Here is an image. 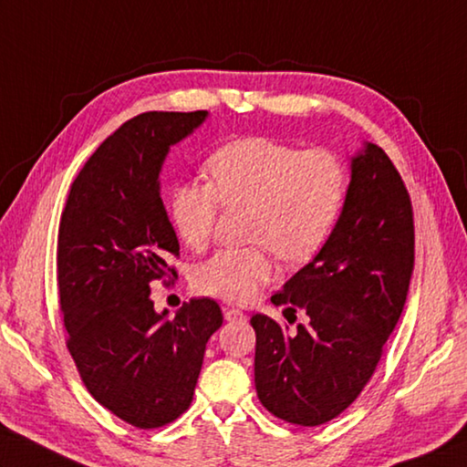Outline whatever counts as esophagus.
<instances>
[{
  "label": "esophagus",
  "instance_id": "obj_1",
  "mask_svg": "<svg viewBox=\"0 0 467 467\" xmlns=\"http://www.w3.org/2000/svg\"><path fill=\"white\" fill-rule=\"evenodd\" d=\"M224 319H226V322H231V324H243V322H246V314L241 312V309L231 307V309H226V312H224Z\"/></svg>",
  "mask_w": 467,
  "mask_h": 467
}]
</instances>
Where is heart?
Wrapping results in <instances>:
<instances>
[{"label": "heart", "mask_w": 467, "mask_h": 467, "mask_svg": "<svg viewBox=\"0 0 467 467\" xmlns=\"http://www.w3.org/2000/svg\"><path fill=\"white\" fill-rule=\"evenodd\" d=\"M208 184L182 180L171 188L168 214L180 241L204 249L218 206L249 204L254 246H228L194 273L200 294L249 304L273 277L269 249L287 263L319 251L332 233L346 192V171L332 151H299L269 137H241L204 161Z\"/></svg>", "instance_id": "1"}]
</instances>
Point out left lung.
Masks as SVG:
<instances>
[{
	"label": "left lung",
	"mask_w": 467,
	"mask_h": 467,
	"mask_svg": "<svg viewBox=\"0 0 467 467\" xmlns=\"http://www.w3.org/2000/svg\"><path fill=\"white\" fill-rule=\"evenodd\" d=\"M415 259L413 208L389 155L364 141L350 158V184L322 249L273 306L304 309L289 332L265 314L257 334L254 387L263 407L287 423L316 427L354 403L403 312Z\"/></svg>",
	"instance_id": "left-lung-1"
}]
</instances>
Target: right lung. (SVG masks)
Returning a JSON list of instances; mask_svg holds the SVG:
<instances>
[{
  "label": "right lung",
  "mask_w": 467,
  "mask_h": 467,
  "mask_svg": "<svg viewBox=\"0 0 467 467\" xmlns=\"http://www.w3.org/2000/svg\"><path fill=\"white\" fill-rule=\"evenodd\" d=\"M208 111L141 113L109 135L72 182L58 228V296L68 350L90 395L123 421L161 427L190 407L214 299L155 312L151 283L180 253L160 173ZM176 275V273H173Z\"/></svg>",
  "instance_id": "1"
}]
</instances>
